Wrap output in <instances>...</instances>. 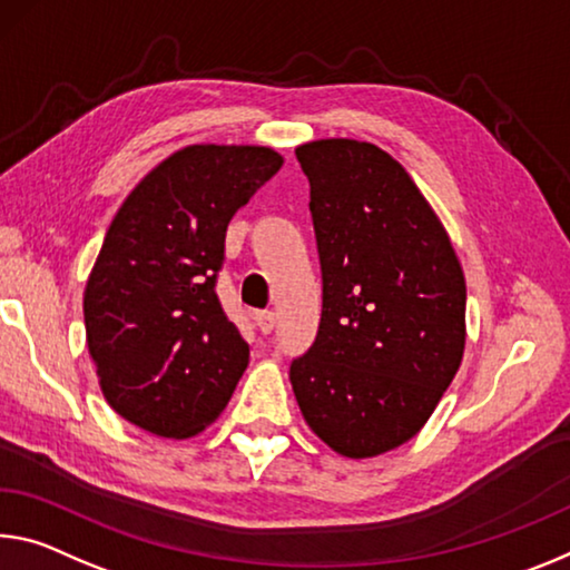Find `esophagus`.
<instances>
[{
    "label": "esophagus",
    "instance_id": "esophagus-1",
    "mask_svg": "<svg viewBox=\"0 0 570 570\" xmlns=\"http://www.w3.org/2000/svg\"><path fill=\"white\" fill-rule=\"evenodd\" d=\"M256 324L261 334H271V330L276 327V314L274 312H258L256 314Z\"/></svg>",
    "mask_w": 570,
    "mask_h": 570
}]
</instances>
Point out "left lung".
I'll use <instances>...</instances> for the list:
<instances>
[{
  "label": "left lung",
  "mask_w": 570,
  "mask_h": 570,
  "mask_svg": "<svg viewBox=\"0 0 570 570\" xmlns=\"http://www.w3.org/2000/svg\"><path fill=\"white\" fill-rule=\"evenodd\" d=\"M296 159L309 179L322 320L288 377L324 444L375 456L415 436L454 381L464 274L444 225L387 151L322 139Z\"/></svg>",
  "instance_id": "1"
}]
</instances>
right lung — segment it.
Listing matches in <instances>:
<instances>
[{
  "label": "right lung",
  "instance_id": "add662e5",
  "mask_svg": "<svg viewBox=\"0 0 570 570\" xmlns=\"http://www.w3.org/2000/svg\"><path fill=\"white\" fill-rule=\"evenodd\" d=\"M282 161L266 147H185L108 225L83 296L86 337L108 405L134 426L187 439L230 401L248 342L215 292L225 230Z\"/></svg>",
  "mask_w": 570,
  "mask_h": 570
}]
</instances>
